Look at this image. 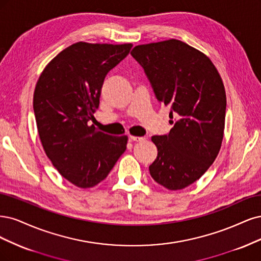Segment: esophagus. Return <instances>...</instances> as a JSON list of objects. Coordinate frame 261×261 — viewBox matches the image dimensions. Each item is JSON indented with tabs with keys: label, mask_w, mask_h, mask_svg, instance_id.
I'll use <instances>...</instances> for the list:
<instances>
[{
	"label": "esophagus",
	"mask_w": 261,
	"mask_h": 261,
	"mask_svg": "<svg viewBox=\"0 0 261 261\" xmlns=\"http://www.w3.org/2000/svg\"><path fill=\"white\" fill-rule=\"evenodd\" d=\"M130 140H131V141H134V142H141V141L144 140V138H142V137H134V136H130Z\"/></svg>",
	"instance_id": "obj_1"
}]
</instances>
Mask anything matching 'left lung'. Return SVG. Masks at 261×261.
I'll return each mask as SVG.
<instances>
[{
    "label": "left lung",
    "instance_id": "left-lung-1",
    "mask_svg": "<svg viewBox=\"0 0 261 261\" xmlns=\"http://www.w3.org/2000/svg\"><path fill=\"white\" fill-rule=\"evenodd\" d=\"M131 55L173 123L169 134L152 137L158 154L149 173L164 188L182 190L208 170L221 148L226 96L220 73L207 55L175 39L137 45Z\"/></svg>",
    "mask_w": 261,
    "mask_h": 261
}]
</instances>
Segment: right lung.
I'll use <instances>...</instances> for the list:
<instances>
[{
	"instance_id": "obj_1",
	"label": "right lung",
	"mask_w": 261,
	"mask_h": 261,
	"mask_svg": "<svg viewBox=\"0 0 261 261\" xmlns=\"http://www.w3.org/2000/svg\"><path fill=\"white\" fill-rule=\"evenodd\" d=\"M131 47L77 42L57 54L37 81L33 111L42 146L58 172L78 188L102 182L127 148V136H109L88 122L107 72Z\"/></svg>"
}]
</instances>
